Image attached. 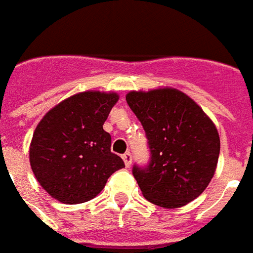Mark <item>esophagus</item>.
<instances>
[{
  "mask_svg": "<svg viewBox=\"0 0 253 253\" xmlns=\"http://www.w3.org/2000/svg\"><path fill=\"white\" fill-rule=\"evenodd\" d=\"M123 159L125 166H126V168H130V165H132V155H130L129 152H125L123 155Z\"/></svg>",
  "mask_w": 253,
  "mask_h": 253,
  "instance_id": "34e87169",
  "label": "esophagus"
}]
</instances>
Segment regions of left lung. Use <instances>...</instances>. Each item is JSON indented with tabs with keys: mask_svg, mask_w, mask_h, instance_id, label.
<instances>
[{
	"mask_svg": "<svg viewBox=\"0 0 253 253\" xmlns=\"http://www.w3.org/2000/svg\"><path fill=\"white\" fill-rule=\"evenodd\" d=\"M125 98L152 154L146 169L133 168L143 196L164 209L192 202L215 174L221 148L215 124L191 96L173 87L129 91Z\"/></svg>",
	"mask_w": 253,
	"mask_h": 253,
	"instance_id": "obj_1",
	"label": "left lung"
}]
</instances>
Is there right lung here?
Returning <instances> with one entry per match:
<instances>
[{
    "label": "right lung",
    "mask_w": 253,
    "mask_h": 253,
    "mask_svg": "<svg viewBox=\"0 0 253 253\" xmlns=\"http://www.w3.org/2000/svg\"><path fill=\"white\" fill-rule=\"evenodd\" d=\"M117 92L83 91L61 101L44 114L32 135L30 165L46 192L64 204L88 202L107 178L125 168L110 151L112 137L103 130Z\"/></svg>",
    "instance_id": "right-lung-1"
}]
</instances>
